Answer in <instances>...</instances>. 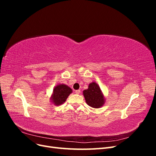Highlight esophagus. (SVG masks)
<instances>
[{
	"mask_svg": "<svg viewBox=\"0 0 156 156\" xmlns=\"http://www.w3.org/2000/svg\"><path fill=\"white\" fill-rule=\"evenodd\" d=\"M75 94H79L80 93H81V90H75Z\"/></svg>",
	"mask_w": 156,
	"mask_h": 156,
	"instance_id": "1",
	"label": "esophagus"
}]
</instances>
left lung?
<instances>
[{"label": "left lung", "instance_id": "left-lung-1", "mask_svg": "<svg viewBox=\"0 0 156 156\" xmlns=\"http://www.w3.org/2000/svg\"><path fill=\"white\" fill-rule=\"evenodd\" d=\"M83 96L87 105L92 108H100L105 103V96L100 86L95 82L89 84L88 89L83 90Z\"/></svg>", "mask_w": 156, "mask_h": 156}]
</instances>
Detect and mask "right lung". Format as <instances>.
I'll use <instances>...</instances> for the list:
<instances>
[{
  "instance_id": "right-lung-1",
  "label": "right lung",
  "mask_w": 156,
  "mask_h": 156,
  "mask_svg": "<svg viewBox=\"0 0 156 156\" xmlns=\"http://www.w3.org/2000/svg\"><path fill=\"white\" fill-rule=\"evenodd\" d=\"M72 92V89L66 84H57L53 88V94L50 98L51 102L56 106L61 105L67 100L68 97Z\"/></svg>"
}]
</instances>
